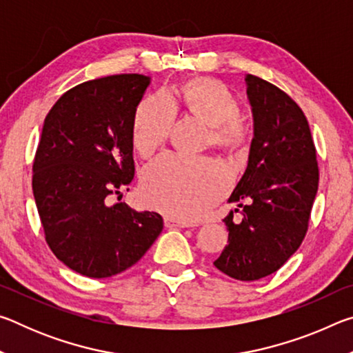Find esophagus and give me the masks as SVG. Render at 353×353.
<instances>
[{
	"mask_svg": "<svg viewBox=\"0 0 353 353\" xmlns=\"http://www.w3.org/2000/svg\"><path fill=\"white\" fill-rule=\"evenodd\" d=\"M165 227H191V224L188 223H183V221H179V219H174V218H170L166 216L165 218Z\"/></svg>",
	"mask_w": 353,
	"mask_h": 353,
	"instance_id": "1",
	"label": "esophagus"
}]
</instances>
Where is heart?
I'll return each instance as SVG.
<instances>
[{"label":"heart","instance_id":"heart-1","mask_svg":"<svg viewBox=\"0 0 353 353\" xmlns=\"http://www.w3.org/2000/svg\"><path fill=\"white\" fill-rule=\"evenodd\" d=\"M181 103L190 117L210 128L213 148L232 155L249 151V129L240 121L241 104L230 88L216 79H193L181 88ZM177 103L166 93L141 101L134 113L132 145L141 157L162 148L176 121ZM224 170L213 160H187L163 155L141 174V194L149 205L171 218L196 219L223 198Z\"/></svg>","mask_w":353,"mask_h":353}]
</instances>
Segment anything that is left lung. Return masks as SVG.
Here are the masks:
<instances>
[{
  "mask_svg": "<svg viewBox=\"0 0 353 353\" xmlns=\"http://www.w3.org/2000/svg\"><path fill=\"white\" fill-rule=\"evenodd\" d=\"M254 139L248 168L229 198L238 202L224 218L229 240L213 265L243 282L270 276L305 238L318 193L319 168L310 126L288 94L254 74L246 76ZM235 212H238V208Z\"/></svg>",
  "mask_w": 353,
  "mask_h": 353,
  "instance_id": "8db88e82",
  "label": "left lung"
}]
</instances>
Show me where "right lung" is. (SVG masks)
I'll use <instances>...</instances> for the list:
<instances>
[{
  "label": "right lung",
  "mask_w": 353,
  "mask_h": 353,
  "mask_svg": "<svg viewBox=\"0 0 353 353\" xmlns=\"http://www.w3.org/2000/svg\"><path fill=\"white\" fill-rule=\"evenodd\" d=\"M149 82L143 74L82 82L45 118L32 165L34 199L52 254L85 277L126 271L163 229L159 213L113 201L135 174L132 121Z\"/></svg>",
  "instance_id": "right-lung-1"
}]
</instances>
